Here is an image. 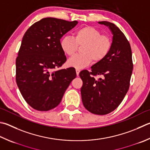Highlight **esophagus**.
<instances>
[{"instance_id":"esophagus-1","label":"esophagus","mask_w":150,"mask_h":150,"mask_svg":"<svg viewBox=\"0 0 150 150\" xmlns=\"http://www.w3.org/2000/svg\"><path fill=\"white\" fill-rule=\"evenodd\" d=\"M79 72H80V69H76V73H77V76H79Z\"/></svg>"}]
</instances>
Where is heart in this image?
Returning a JSON list of instances; mask_svg holds the SVG:
<instances>
[{"label":"heart","instance_id":"heart-1","mask_svg":"<svg viewBox=\"0 0 150 150\" xmlns=\"http://www.w3.org/2000/svg\"><path fill=\"white\" fill-rule=\"evenodd\" d=\"M112 40L110 36L102 35L101 31L94 27L85 26L75 32L74 38L66 36L61 40L60 47L66 55L71 56L81 48L83 54L73 56L67 61L69 67L82 69L93 60L94 63L102 61L110 52Z\"/></svg>","mask_w":150,"mask_h":150}]
</instances>
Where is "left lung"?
I'll list each match as a JSON object with an SVG mask.
<instances>
[{"mask_svg": "<svg viewBox=\"0 0 150 150\" xmlns=\"http://www.w3.org/2000/svg\"><path fill=\"white\" fill-rule=\"evenodd\" d=\"M98 23L108 27L113 35L112 46L102 61L91 67V71L79 73L83 84L81 89L83 105L96 115H106L120 105L127 93L133 69L129 42L115 24L109 21ZM101 77L96 80L94 76Z\"/></svg>", "mask_w": 150, "mask_h": 150, "instance_id": "left-lung-1", "label": "left lung"}]
</instances>
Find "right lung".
Listing matches in <instances>:
<instances>
[{"mask_svg": "<svg viewBox=\"0 0 150 150\" xmlns=\"http://www.w3.org/2000/svg\"><path fill=\"white\" fill-rule=\"evenodd\" d=\"M78 21L45 18L24 34L16 62V80L26 102L38 111L56 108L71 82L75 68L54 71L66 62L60 39Z\"/></svg>", "mask_w": 150, "mask_h": 150, "instance_id": "obj_1", "label": "right lung"}]
</instances>
